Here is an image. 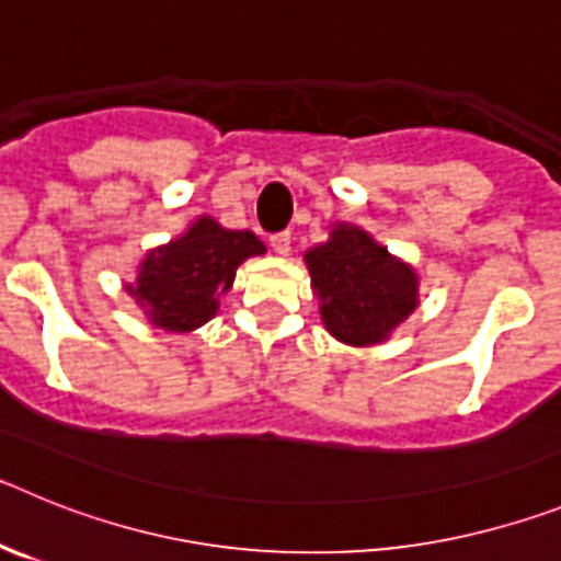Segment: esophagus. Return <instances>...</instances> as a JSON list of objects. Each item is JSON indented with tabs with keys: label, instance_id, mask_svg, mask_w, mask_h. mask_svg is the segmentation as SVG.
I'll use <instances>...</instances> for the list:
<instances>
[{
	"label": "esophagus",
	"instance_id": "34e87169",
	"mask_svg": "<svg viewBox=\"0 0 561 561\" xmlns=\"http://www.w3.org/2000/svg\"><path fill=\"white\" fill-rule=\"evenodd\" d=\"M270 241H272V250H275L277 255H286V252L291 250V232L289 230L275 232V236H272Z\"/></svg>",
	"mask_w": 561,
	"mask_h": 561
}]
</instances>
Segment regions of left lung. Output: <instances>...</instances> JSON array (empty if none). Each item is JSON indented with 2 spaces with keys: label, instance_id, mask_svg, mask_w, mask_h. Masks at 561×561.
I'll list each match as a JSON object with an SVG mask.
<instances>
[{
  "label": "left lung",
  "instance_id": "obj_1",
  "mask_svg": "<svg viewBox=\"0 0 561 561\" xmlns=\"http://www.w3.org/2000/svg\"><path fill=\"white\" fill-rule=\"evenodd\" d=\"M306 264L325 329L348 345L381 342L419 306L413 270L356 227H336L331 241L306 252Z\"/></svg>",
  "mask_w": 561,
  "mask_h": 561
}]
</instances>
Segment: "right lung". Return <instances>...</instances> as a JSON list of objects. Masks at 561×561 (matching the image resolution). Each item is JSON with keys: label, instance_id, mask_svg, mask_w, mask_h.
<instances>
[{"label": "right lung", "instance_id": "obj_1", "mask_svg": "<svg viewBox=\"0 0 561 561\" xmlns=\"http://www.w3.org/2000/svg\"><path fill=\"white\" fill-rule=\"evenodd\" d=\"M261 252L264 244L250 230H225L202 216L185 236L148 252L137 286L128 291L153 325L193 331L216 314L238 264Z\"/></svg>", "mask_w": 561, "mask_h": 561}]
</instances>
